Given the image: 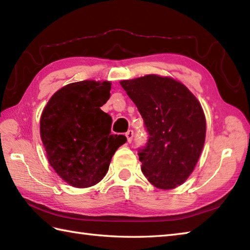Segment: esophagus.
I'll return each mask as SVG.
<instances>
[{
  "instance_id": "34e87169",
  "label": "esophagus",
  "mask_w": 250,
  "mask_h": 250,
  "mask_svg": "<svg viewBox=\"0 0 250 250\" xmlns=\"http://www.w3.org/2000/svg\"><path fill=\"white\" fill-rule=\"evenodd\" d=\"M133 131L132 130H129L128 132L125 133V136H126V140H128V143H131L132 142V139H133Z\"/></svg>"
}]
</instances>
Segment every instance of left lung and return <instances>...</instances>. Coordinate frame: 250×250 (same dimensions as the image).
I'll return each instance as SVG.
<instances>
[{
  "instance_id": "left-lung-1",
  "label": "left lung",
  "mask_w": 250,
  "mask_h": 250,
  "mask_svg": "<svg viewBox=\"0 0 250 250\" xmlns=\"http://www.w3.org/2000/svg\"><path fill=\"white\" fill-rule=\"evenodd\" d=\"M144 119L149 134L139 150L142 172L159 189H174L193 172L203 149V108L184 83L171 77L146 75L120 82Z\"/></svg>"
}]
</instances>
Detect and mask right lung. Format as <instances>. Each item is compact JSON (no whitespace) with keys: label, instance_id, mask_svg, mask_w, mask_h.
Wrapping results in <instances>:
<instances>
[{"label":"right lung","instance_id":"1","mask_svg":"<svg viewBox=\"0 0 250 250\" xmlns=\"http://www.w3.org/2000/svg\"><path fill=\"white\" fill-rule=\"evenodd\" d=\"M110 82L83 81L52 95L41 116V139L47 159L68 185L88 188L108 171L111 157L126 142L110 134L111 117L101 109L110 97Z\"/></svg>","mask_w":250,"mask_h":250}]
</instances>
